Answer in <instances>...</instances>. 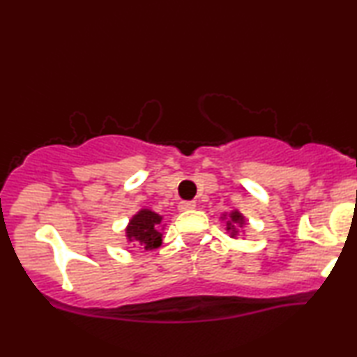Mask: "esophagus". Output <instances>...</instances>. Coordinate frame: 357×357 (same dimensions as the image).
<instances>
[{
	"label": "esophagus",
	"instance_id": "34e87169",
	"mask_svg": "<svg viewBox=\"0 0 357 357\" xmlns=\"http://www.w3.org/2000/svg\"><path fill=\"white\" fill-rule=\"evenodd\" d=\"M197 203L195 202H181L179 203V211H190V209H195Z\"/></svg>",
	"mask_w": 357,
	"mask_h": 357
}]
</instances>
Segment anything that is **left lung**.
<instances>
[{
  "label": "left lung",
  "mask_w": 357,
  "mask_h": 357,
  "mask_svg": "<svg viewBox=\"0 0 357 357\" xmlns=\"http://www.w3.org/2000/svg\"><path fill=\"white\" fill-rule=\"evenodd\" d=\"M229 219H231V220H228V223H227V225H228V229H231V228H233L231 222H233V223H239V225H243V223H244V217L241 215V214L238 213V211H233V213L229 214ZM234 233H236V231H234V229H233V236H234Z\"/></svg>",
  "instance_id": "8db88e82"
}]
</instances>
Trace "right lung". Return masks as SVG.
Masks as SVG:
<instances>
[{
    "label": "right lung",
    "instance_id": "obj_1",
    "mask_svg": "<svg viewBox=\"0 0 357 357\" xmlns=\"http://www.w3.org/2000/svg\"><path fill=\"white\" fill-rule=\"evenodd\" d=\"M162 217L149 209H143L132 217L128 229V238L130 243L142 245L144 250L157 249L162 243V234L159 233V223Z\"/></svg>",
    "mask_w": 357,
    "mask_h": 357
}]
</instances>
